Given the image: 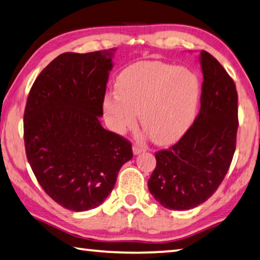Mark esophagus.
Here are the masks:
<instances>
[{"label":"esophagus","instance_id":"esophagus-1","mask_svg":"<svg viewBox=\"0 0 260 260\" xmlns=\"http://www.w3.org/2000/svg\"><path fill=\"white\" fill-rule=\"evenodd\" d=\"M147 150H148L147 146H144V144H142V143H136V144H134V146H133L134 155H139V153L144 152V151H147Z\"/></svg>","mask_w":260,"mask_h":260}]
</instances>
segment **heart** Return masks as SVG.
Instances as JSON below:
<instances>
[{"instance_id":"1","label":"heart","mask_w":260,"mask_h":260,"mask_svg":"<svg viewBox=\"0 0 260 260\" xmlns=\"http://www.w3.org/2000/svg\"><path fill=\"white\" fill-rule=\"evenodd\" d=\"M117 94L103 100L109 127L118 134L134 128L140 113L148 135L159 144L179 140L195 120L201 83L195 73L160 61L127 68L118 78Z\"/></svg>"}]
</instances>
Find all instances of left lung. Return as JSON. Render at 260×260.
Here are the masks:
<instances>
[{"label":"left lung","mask_w":260,"mask_h":260,"mask_svg":"<svg viewBox=\"0 0 260 260\" xmlns=\"http://www.w3.org/2000/svg\"><path fill=\"white\" fill-rule=\"evenodd\" d=\"M203 83L195 121L174 146L156 152L149 191L169 210H189L217 190L235 152L237 91L222 65L202 50Z\"/></svg>","instance_id":"1"}]
</instances>
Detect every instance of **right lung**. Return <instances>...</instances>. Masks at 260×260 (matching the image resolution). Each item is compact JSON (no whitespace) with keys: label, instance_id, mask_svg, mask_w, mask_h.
I'll return each instance as SVG.
<instances>
[{"label":"right lung","instance_id":"add662e5","mask_svg":"<svg viewBox=\"0 0 260 260\" xmlns=\"http://www.w3.org/2000/svg\"><path fill=\"white\" fill-rule=\"evenodd\" d=\"M114 51L56 57L26 103L24 141L33 173L56 203L76 212L102 204L133 158L131 142L100 122Z\"/></svg>","mask_w":260,"mask_h":260}]
</instances>
